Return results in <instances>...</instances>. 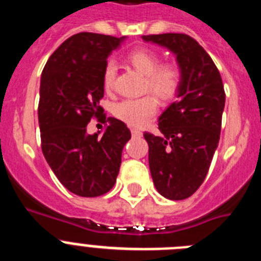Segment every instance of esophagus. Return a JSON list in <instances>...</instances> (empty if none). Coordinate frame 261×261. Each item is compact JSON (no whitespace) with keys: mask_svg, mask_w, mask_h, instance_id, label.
I'll return each mask as SVG.
<instances>
[{"mask_svg":"<svg viewBox=\"0 0 261 261\" xmlns=\"http://www.w3.org/2000/svg\"><path fill=\"white\" fill-rule=\"evenodd\" d=\"M130 132H132V135H133V136H136V137H140V136L142 135L141 130H138V129H132V130H130Z\"/></svg>","mask_w":261,"mask_h":261,"instance_id":"obj_1","label":"esophagus"}]
</instances>
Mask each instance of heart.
<instances>
[{"instance_id":"b5f03b06","label":"heart","mask_w":261,"mask_h":261,"mask_svg":"<svg viewBox=\"0 0 261 261\" xmlns=\"http://www.w3.org/2000/svg\"><path fill=\"white\" fill-rule=\"evenodd\" d=\"M126 60L145 75L144 91H151L162 102H170L179 94L183 85V70L177 62H161V56L150 48H137L128 53ZM116 64L108 61L103 69V89L111 93L115 86ZM158 102L151 94L136 99H124L114 107V115L130 126H142L155 115Z\"/></svg>"}]
</instances>
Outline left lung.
<instances>
[{"label":"left lung","mask_w":261,"mask_h":261,"mask_svg":"<svg viewBox=\"0 0 261 261\" xmlns=\"http://www.w3.org/2000/svg\"><path fill=\"white\" fill-rule=\"evenodd\" d=\"M168 48L183 70V85L161 115L158 135L144 132L154 186L163 197L184 200L199 190L220 141L225 90L206 50L186 34L144 35Z\"/></svg>","instance_id":"obj_1"}]
</instances>
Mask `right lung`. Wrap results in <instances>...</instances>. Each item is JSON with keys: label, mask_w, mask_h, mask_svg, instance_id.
I'll return each mask as SVG.
<instances>
[{"label": "right lung", "mask_w": 261, "mask_h": 261, "mask_svg": "<svg viewBox=\"0 0 261 261\" xmlns=\"http://www.w3.org/2000/svg\"><path fill=\"white\" fill-rule=\"evenodd\" d=\"M124 38L80 32L50 55L40 81L38 117L41 150L66 190L96 197L115 186L121 151L130 138L125 123L106 116L103 69ZM91 118L109 121L105 135L91 136Z\"/></svg>", "instance_id": "add662e5"}]
</instances>
